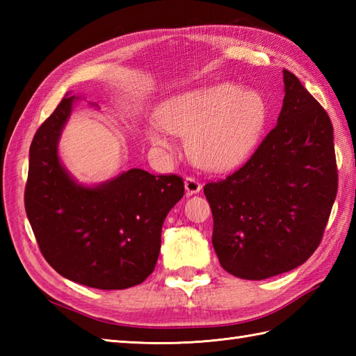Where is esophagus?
<instances>
[{
    "label": "esophagus",
    "instance_id": "1",
    "mask_svg": "<svg viewBox=\"0 0 356 356\" xmlns=\"http://www.w3.org/2000/svg\"><path fill=\"white\" fill-rule=\"evenodd\" d=\"M185 191H186V195L199 194V193L202 191V185H200L195 179L186 177V179H185Z\"/></svg>",
    "mask_w": 356,
    "mask_h": 356
}]
</instances>
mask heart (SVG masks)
I'll return each mask as SVG.
<instances>
[{
  "mask_svg": "<svg viewBox=\"0 0 356 356\" xmlns=\"http://www.w3.org/2000/svg\"><path fill=\"white\" fill-rule=\"evenodd\" d=\"M268 118L264 97L232 82L195 87L165 99L159 122L145 125L151 145L162 153L174 149L171 134L188 136V149L199 165L222 171L251 153Z\"/></svg>",
  "mask_w": 356,
  "mask_h": 356,
  "instance_id": "1",
  "label": "heart"
}]
</instances>
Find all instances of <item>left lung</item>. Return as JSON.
Segmentation results:
<instances>
[{
	"instance_id": "obj_1",
	"label": "left lung",
	"mask_w": 356,
	"mask_h": 356,
	"mask_svg": "<svg viewBox=\"0 0 356 356\" xmlns=\"http://www.w3.org/2000/svg\"><path fill=\"white\" fill-rule=\"evenodd\" d=\"M277 125L231 176L203 188L213 211L222 268L264 280L303 264L318 248L338 190L334 127L327 113L283 70Z\"/></svg>"
}]
</instances>
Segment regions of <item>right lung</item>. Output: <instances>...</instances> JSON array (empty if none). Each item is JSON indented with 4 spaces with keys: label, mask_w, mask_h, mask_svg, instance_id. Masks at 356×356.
Returning <instances> with one entry per match:
<instances>
[{
    "label": "right lung",
    "mask_w": 356,
    "mask_h": 356,
    "mask_svg": "<svg viewBox=\"0 0 356 356\" xmlns=\"http://www.w3.org/2000/svg\"><path fill=\"white\" fill-rule=\"evenodd\" d=\"M84 99L67 93L38 128L29 151L26 213L44 259L58 274L95 289H127L154 270L162 225L184 197V180L140 168L101 184L74 179L59 156V140L74 102Z\"/></svg>",
    "instance_id": "add662e5"
}]
</instances>
